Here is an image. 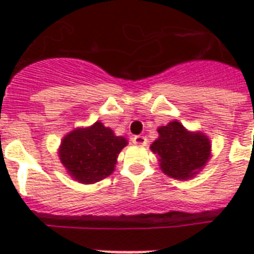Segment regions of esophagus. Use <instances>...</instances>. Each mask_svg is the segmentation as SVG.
Wrapping results in <instances>:
<instances>
[{"label":"esophagus","instance_id":"obj_1","mask_svg":"<svg viewBox=\"0 0 254 254\" xmlns=\"http://www.w3.org/2000/svg\"><path fill=\"white\" fill-rule=\"evenodd\" d=\"M131 141H133L134 145H138V146H145L147 142V139L145 138L143 135H134V137L131 138Z\"/></svg>","mask_w":254,"mask_h":254}]
</instances>
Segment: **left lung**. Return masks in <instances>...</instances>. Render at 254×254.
Returning <instances> with one entry per match:
<instances>
[{"instance_id":"left-lung-1","label":"left lung","mask_w":254,"mask_h":254,"mask_svg":"<svg viewBox=\"0 0 254 254\" xmlns=\"http://www.w3.org/2000/svg\"><path fill=\"white\" fill-rule=\"evenodd\" d=\"M159 137L151 151L159 157L163 173L175 179H190L200 171L211 157V142L200 131H189L181 123L171 121L158 127Z\"/></svg>"}]
</instances>
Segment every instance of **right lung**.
Segmentation results:
<instances>
[{"mask_svg":"<svg viewBox=\"0 0 254 254\" xmlns=\"http://www.w3.org/2000/svg\"><path fill=\"white\" fill-rule=\"evenodd\" d=\"M127 145L124 137L95 123L89 127H79L65 135L59 147V158L73 179L92 185L115 171L120 151Z\"/></svg>","mask_w":254,"mask_h":254,"instance_id":"right-lung-1","label":"right lung"}]
</instances>
